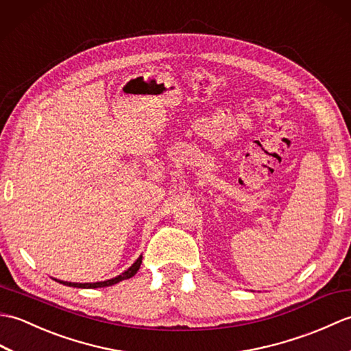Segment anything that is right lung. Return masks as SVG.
I'll return each instance as SVG.
<instances>
[{
    "mask_svg": "<svg viewBox=\"0 0 351 351\" xmlns=\"http://www.w3.org/2000/svg\"><path fill=\"white\" fill-rule=\"evenodd\" d=\"M141 263H143V255H139V258L134 264H132V266L128 270H124L121 275L115 276L112 279H108V281H102V282H85V284H81V282L58 281V279H56V281L60 282V284H64L67 287H76V288H102V287H110V285H114V284H119L120 281H124V279H129L132 276H135V274L139 270V267H141Z\"/></svg>",
    "mask_w": 351,
    "mask_h": 351,
    "instance_id": "right-lung-1",
    "label": "right lung"
}]
</instances>
